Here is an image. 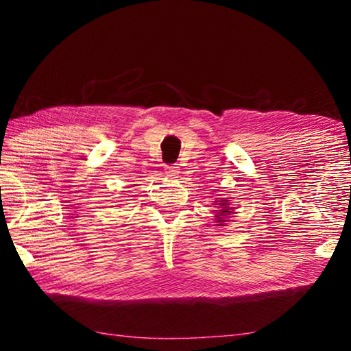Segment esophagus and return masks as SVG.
<instances>
[{"instance_id": "1", "label": "esophagus", "mask_w": 351, "mask_h": 351, "mask_svg": "<svg viewBox=\"0 0 351 351\" xmlns=\"http://www.w3.org/2000/svg\"><path fill=\"white\" fill-rule=\"evenodd\" d=\"M165 175L167 176H171V178H175V176H178L180 175V167H176L175 164H170V165H165Z\"/></svg>"}]
</instances>
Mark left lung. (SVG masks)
<instances>
[{"instance_id":"1","label":"left lung","mask_w":351,"mask_h":351,"mask_svg":"<svg viewBox=\"0 0 351 351\" xmlns=\"http://www.w3.org/2000/svg\"><path fill=\"white\" fill-rule=\"evenodd\" d=\"M219 204H221L223 207H221V210H217V213H218V221H223V219L221 218H224L226 215H229V209H228V207H226V203H219ZM219 226V224H218Z\"/></svg>"}]
</instances>
